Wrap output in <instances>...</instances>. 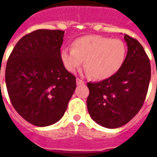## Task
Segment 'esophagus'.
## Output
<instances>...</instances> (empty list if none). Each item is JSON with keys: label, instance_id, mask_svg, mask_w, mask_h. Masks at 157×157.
<instances>
[{"label": "esophagus", "instance_id": "34e87169", "mask_svg": "<svg viewBox=\"0 0 157 157\" xmlns=\"http://www.w3.org/2000/svg\"><path fill=\"white\" fill-rule=\"evenodd\" d=\"M76 83H77V85H83V84H85V82L81 80V79H79V78H77Z\"/></svg>", "mask_w": 157, "mask_h": 157}]
</instances>
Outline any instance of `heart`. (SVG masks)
<instances>
[{"label":"heart","mask_w":157,"mask_h":157,"mask_svg":"<svg viewBox=\"0 0 157 157\" xmlns=\"http://www.w3.org/2000/svg\"><path fill=\"white\" fill-rule=\"evenodd\" d=\"M127 48L123 41L97 35L76 39L72 49L60 52L61 62L70 72H75L83 64L95 79H105L114 75L122 66Z\"/></svg>","instance_id":"obj_1"}]
</instances>
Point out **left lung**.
<instances>
[{"label":"left lung","mask_w":157,"mask_h":157,"mask_svg":"<svg viewBox=\"0 0 157 157\" xmlns=\"http://www.w3.org/2000/svg\"><path fill=\"white\" fill-rule=\"evenodd\" d=\"M127 57L117 72L97 83H87L88 113L96 123L117 128L130 121L140 111L151 78L149 59L142 44L124 35Z\"/></svg>","instance_id":"8db88e82"}]
</instances>
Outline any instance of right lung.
<instances>
[{
  "mask_svg": "<svg viewBox=\"0 0 157 157\" xmlns=\"http://www.w3.org/2000/svg\"><path fill=\"white\" fill-rule=\"evenodd\" d=\"M63 36L58 29L35 30L18 41L7 62L10 101L21 117L36 127L51 126L63 117L76 89V78L60 58Z\"/></svg>",
  "mask_w": 157,
  "mask_h": 157,
  "instance_id": "right-lung-1",
  "label": "right lung"
}]
</instances>
